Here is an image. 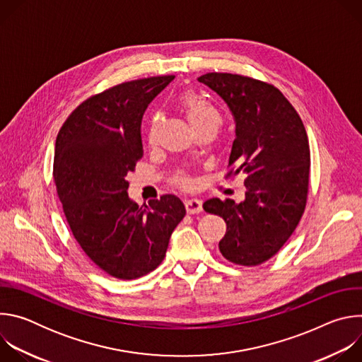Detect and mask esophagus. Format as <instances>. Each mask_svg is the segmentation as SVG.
<instances>
[{
  "label": "esophagus",
  "mask_w": 362,
  "mask_h": 362,
  "mask_svg": "<svg viewBox=\"0 0 362 362\" xmlns=\"http://www.w3.org/2000/svg\"><path fill=\"white\" fill-rule=\"evenodd\" d=\"M185 206H186V211L189 215H194L202 212V200L199 199H186L185 200Z\"/></svg>",
  "instance_id": "34e87169"
}]
</instances>
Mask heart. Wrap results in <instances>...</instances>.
Masks as SVG:
<instances>
[{
    "instance_id": "heart-1",
    "label": "heart",
    "mask_w": 362,
    "mask_h": 362,
    "mask_svg": "<svg viewBox=\"0 0 362 362\" xmlns=\"http://www.w3.org/2000/svg\"><path fill=\"white\" fill-rule=\"evenodd\" d=\"M179 105L183 109V112L194 132H199L206 127H215L218 130V127L222 123V115H221L219 109L214 105L209 98H206L204 95H202L196 91H185L179 97ZM159 127H160V116L156 113L150 117L148 126H147L146 136H147V141L150 144L156 143ZM175 183L180 187L192 186V180L185 175H177L175 177Z\"/></svg>"
}]
</instances>
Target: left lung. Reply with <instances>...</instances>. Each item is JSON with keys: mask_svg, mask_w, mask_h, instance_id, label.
Segmentation results:
<instances>
[{"mask_svg": "<svg viewBox=\"0 0 362 362\" xmlns=\"http://www.w3.org/2000/svg\"><path fill=\"white\" fill-rule=\"evenodd\" d=\"M197 80L225 100L236 122L225 179L246 175L243 202L214 197L203 209L226 222L219 242L226 259L257 267L279 252L305 212L311 170L306 130L289 100L267 81L230 73Z\"/></svg>", "mask_w": 362, "mask_h": 362, "instance_id": "8db88e82", "label": "left lung"}]
</instances>
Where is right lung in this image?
<instances>
[{
  "mask_svg": "<svg viewBox=\"0 0 362 362\" xmlns=\"http://www.w3.org/2000/svg\"><path fill=\"white\" fill-rule=\"evenodd\" d=\"M173 78H139L97 93L73 110L57 134L53 176L67 223L90 261L117 279L156 269L186 215L173 194L144 209L127 196L126 176L143 158V113Z\"/></svg>",
  "mask_w": 362,
  "mask_h": 362,
  "instance_id": "right-lung-1",
  "label": "right lung"
}]
</instances>
